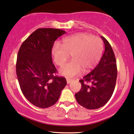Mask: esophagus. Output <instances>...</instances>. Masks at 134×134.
I'll list each match as a JSON object with an SVG mask.
<instances>
[{"label": "esophagus", "instance_id": "esophagus-1", "mask_svg": "<svg viewBox=\"0 0 134 134\" xmlns=\"http://www.w3.org/2000/svg\"><path fill=\"white\" fill-rule=\"evenodd\" d=\"M72 81V79H67V84H69V83H71Z\"/></svg>", "mask_w": 134, "mask_h": 134}]
</instances>
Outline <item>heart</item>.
<instances>
[{
    "instance_id": "obj_1",
    "label": "heart",
    "mask_w": 134,
    "mask_h": 134,
    "mask_svg": "<svg viewBox=\"0 0 134 134\" xmlns=\"http://www.w3.org/2000/svg\"><path fill=\"white\" fill-rule=\"evenodd\" d=\"M103 51L102 40L87 33H78L66 37L62 46L55 43L52 48V55L56 65L62 66L71 55L72 60L59 70L63 76L73 77L82 71L88 72L96 67Z\"/></svg>"
}]
</instances>
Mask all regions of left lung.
<instances>
[{"label": "left lung", "mask_w": 134, "mask_h": 134, "mask_svg": "<svg viewBox=\"0 0 134 134\" xmlns=\"http://www.w3.org/2000/svg\"><path fill=\"white\" fill-rule=\"evenodd\" d=\"M101 38L105 45L104 54L96 68L79 80L81 89L75 94L77 102L87 109H99L106 104L113 94L117 79L114 51L109 42Z\"/></svg>", "instance_id": "left-lung-1"}]
</instances>
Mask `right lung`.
Segmentation results:
<instances>
[{
    "label": "right lung",
    "mask_w": 134,
    "mask_h": 134,
    "mask_svg": "<svg viewBox=\"0 0 134 134\" xmlns=\"http://www.w3.org/2000/svg\"><path fill=\"white\" fill-rule=\"evenodd\" d=\"M65 34L52 28L38 29L21 45L17 54L16 73L25 97L36 107L47 108L57 102L67 82L54 75L52 48L55 41Z\"/></svg>",
    "instance_id": "add662e5"
}]
</instances>
